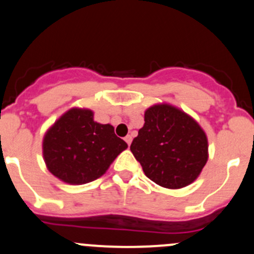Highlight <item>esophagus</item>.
<instances>
[{
    "label": "esophagus",
    "mask_w": 254,
    "mask_h": 254,
    "mask_svg": "<svg viewBox=\"0 0 254 254\" xmlns=\"http://www.w3.org/2000/svg\"><path fill=\"white\" fill-rule=\"evenodd\" d=\"M125 141H127V145H129L130 146V143H131V141H132V137L131 136H130V135H127V136H125Z\"/></svg>",
    "instance_id": "34e87169"
}]
</instances>
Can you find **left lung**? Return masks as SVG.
<instances>
[{"label":"left lung","instance_id":"obj_1","mask_svg":"<svg viewBox=\"0 0 254 254\" xmlns=\"http://www.w3.org/2000/svg\"><path fill=\"white\" fill-rule=\"evenodd\" d=\"M130 150L147 178L170 189L193 183L209 157L206 135L200 125L166 103L145 112V124Z\"/></svg>","mask_w":254,"mask_h":254}]
</instances>
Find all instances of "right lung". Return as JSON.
Here are the masks:
<instances>
[{
    "label": "right lung",
    "mask_w": 254,
    "mask_h": 254,
    "mask_svg": "<svg viewBox=\"0 0 254 254\" xmlns=\"http://www.w3.org/2000/svg\"><path fill=\"white\" fill-rule=\"evenodd\" d=\"M127 147L111 124L94 122L89 109L72 108L47 131L43 156L56 178L68 184H86L103 176Z\"/></svg>",
    "instance_id": "obj_1"
}]
</instances>
